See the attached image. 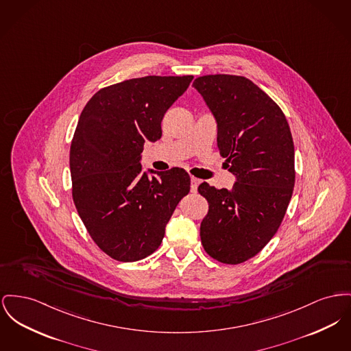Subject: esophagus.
<instances>
[{
  "label": "esophagus",
  "instance_id": "obj_1",
  "mask_svg": "<svg viewBox=\"0 0 351 351\" xmlns=\"http://www.w3.org/2000/svg\"><path fill=\"white\" fill-rule=\"evenodd\" d=\"M200 184V180L196 179V178H191V192H196L197 191V186Z\"/></svg>",
  "mask_w": 351,
  "mask_h": 351
}]
</instances>
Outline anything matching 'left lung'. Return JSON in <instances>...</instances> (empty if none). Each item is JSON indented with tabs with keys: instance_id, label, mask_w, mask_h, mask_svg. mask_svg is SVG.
Masks as SVG:
<instances>
[{
	"instance_id": "left-lung-1",
	"label": "left lung",
	"mask_w": 351,
	"mask_h": 351,
	"mask_svg": "<svg viewBox=\"0 0 351 351\" xmlns=\"http://www.w3.org/2000/svg\"><path fill=\"white\" fill-rule=\"evenodd\" d=\"M217 124V147L236 183H202L209 203L200 226L206 253L224 264L256 256L276 234L294 186V145L281 108L250 80L216 74L195 80Z\"/></svg>"
}]
</instances>
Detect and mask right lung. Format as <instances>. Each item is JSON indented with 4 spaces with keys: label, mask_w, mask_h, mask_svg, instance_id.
Wrapping results in <instances>:
<instances>
[{
    "label": "right lung",
    "mask_w": 351,
    "mask_h": 351,
    "mask_svg": "<svg viewBox=\"0 0 351 351\" xmlns=\"http://www.w3.org/2000/svg\"><path fill=\"white\" fill-rule=\"evenodd\" d=\"M192 75L143 77L99 90L84 106L70 148L73 199L84 227L110 257L132 263L154 253L191 189L183 168L145 169V141L162 138L167 110Z\"/></svg>",
    "instance_id": "1"
}]
</instances>
